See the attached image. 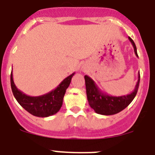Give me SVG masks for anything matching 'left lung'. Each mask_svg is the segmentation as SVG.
Segmentation results:
<instances>
[{
    "instance_id": "obj_1",
    "label": "left lung",
    "mask_w": 155,
    "mask_h": 155,
    "mask_svg": "<svg viewBox=\"0 0 155 155\" xmlns=\"http://www.w3.org/2000/svg\"><path fill=\"white\" fill-rule=\"evenodd\" d=\"M128 39L134 46V53L138 57L136 45L130 37H128ZM140 78V76L139 74L135 88L130 94L122 95V96H112L106 93L102 92L98 88L95 82L90 77L85 75L84 80H85L86 93H87L88 104L91 108H92L94 112L98 114L110 116V115H114L120 113L125 108H127L136 96L138 87H139Z\"/></svg>"
}]
</instances>
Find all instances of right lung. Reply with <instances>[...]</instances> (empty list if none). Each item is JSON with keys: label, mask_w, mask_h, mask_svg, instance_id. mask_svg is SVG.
Masks as SVG:
<instances>
[{"label": "right lung", "mask_w": 155, "mask_h": 155, "mask_svg": "<svg viewBox=\"0 0 155 155\" xmlns=\"http://www.w3.org/2000/svg\"><path fill=\"white\" fill-rule=\"evenodd\" d=\"M75 73L67 77L55 89L40 96H29L18 90L11 74V86L14 96L21 107L30 114L38 117H48L54 115L61 109L66 90L71 84V78Z\"/></svg>", "instance_id": "1"}]
</instances>
